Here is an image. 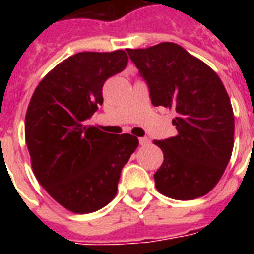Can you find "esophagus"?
<instances>
[{
	"mask_svg": "<svg viewBox=\"0 0 254 254\" xmlns=\"http://www.w3.org/2000/svg\"><path fill=\"white\" fill-rule=\"evenodd\" d=\"M139 141V145H142V146H145V145H147V143L150 142V139L146 138V137H142V138H138Z\"/></svg>",
	"mask_w": 254,
	"mask_h": 254,
	"instance_id": "esophagus-1",
	"label": "esophagus"
}]
</instances>
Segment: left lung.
<instances>
[{"label":"left lung","mask_w":254,"mask_h":254,"mask_svg":"<svg viewBox=\"0 0 254 254\" xmlns=\"http://www.w3.org/2000/svg\"><path fill=\"white\" fill-rule=\"evenodd\" d=\"M127 51L147 83L153 105L177 112V135L154 141L165 158L154 174L155 187L177 200L208 193L231 159L235 134L232 105L220 77L177 43Z\"/></svg>","instance_id":"1"}]
</instances>
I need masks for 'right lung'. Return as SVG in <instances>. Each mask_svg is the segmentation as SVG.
I'll use <instances>...</instances> for the list:
<instances>
[{
	"label": "right lung",
	"mask_w": 254,
	"mask_h": 254,
	"mask_svg": "<svg viewBox=\"0 0 254 254\" xmlns=\"http://www.w3.org/2000/svg\"><path fill=\"white\" fill-rule=\"evenodd\" d=\"M127 64L124 50L75 54L42 79L30 100L25 137L31 167L50 196L71 212L107 205L138 146L134 135L84 125L103 104L105 80Z\"/></svg>",
	"instance_id": "obj_1"
}]
</instances>
